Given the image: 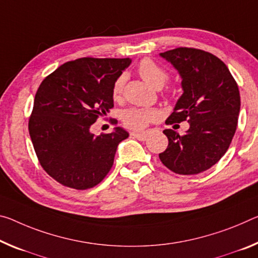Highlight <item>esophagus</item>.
<instances>
[{
    "instance_id": "esophagus-1",
    "label": "esophagus",
    "mask_w": 258,
    "mask_h": 258,
    "mask_svg": "<svg viewBox=\"0 0 258 258\" xmlns=\"http://www.w3.org/2000/svg\"><path fill=\"white\" fill-rule=\"evenodd\" d=\"M131 136H132L133 138L138 139V140H141V141H144V140H146L147 138H148V133H147V132H140V133H131Z\"/></svg>"
}]
</instances>
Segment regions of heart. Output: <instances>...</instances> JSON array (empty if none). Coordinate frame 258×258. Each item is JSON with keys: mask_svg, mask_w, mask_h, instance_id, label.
<instances>
[{"mask_svg": "<svg viewBox=\"0 0 258 258\" xmlns=\"http://www.w3.org/2000/svg\"><path fill=\"white\" fill-rule=\"evenodd\" d=\"M138 71L142 79L156 89H161L169 79L167 73L162 68H159L156 63L148 58L141 60L138 67ZM125 81V75H120L114 80L111 91L112 99L114 101H119L121 99ZM159 117H161L159 110L154 108H128L121 112V120L124 125L133 131L145 128L150 122L157 120Z\"/></svg>", "mask_w": 258, "mask_h": 258, "instance_id": "heart-1", "label": "heart"}]
</instances>
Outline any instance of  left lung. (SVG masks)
I'll list each match as a JSON object with an SVG mask.
<instances>
[{"label": "left lung", "instance_id": "1", "mask_svg": "<svg viewBox=\"0 0 258 258\" xmlns=\"http://www.w3.org/2000/svg\"><path fill=\"white\" fill-rule=\"evenodd\" d=\"M159 56L179 72L183 91L165 122H189L183 136L163 131L169 145L159 159L174 173H201L224 156L234 137L240 112L238 85L224 62L210 52L181 47Z\"/></svg>", "mask_w": 258, "mask_h": 258}]
</instances>
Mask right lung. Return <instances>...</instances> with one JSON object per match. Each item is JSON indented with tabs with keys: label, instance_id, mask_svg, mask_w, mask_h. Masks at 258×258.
Returning <instances> with one entry per match:
<instances>
[{
	"label": "right lung",
	"instance_id": "add662e5",
	"mask_svg": "<svg viewBox=\"0 0 258 258\" xmlns=\"http://www.w3.org/2000/svg\"><path fill=\"white\" fill-rule=\"evenodd\" d=\"M131 62L84 57L60 65L38 88L28 131L41 166L63 186L92 188L112 167L128 133L114 127L94 136L89 128L113 108L112 85Z\"/></svg>",
	"mask_w": 258,
	"mask_h": 258
}]
</instances>
